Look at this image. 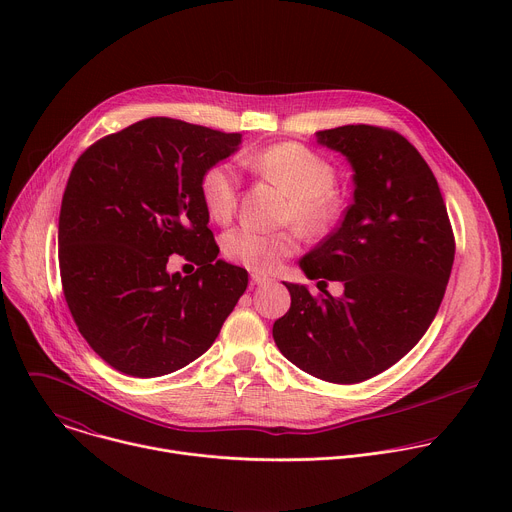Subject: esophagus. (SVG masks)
<instances>
[{
    "mask_svg": "<svg viewBox=\"0 0 512 512\" xmlns=\"http://www.w3.org/2000/svg\"><path fill=\"white\" fill-rule=\"evenodd\" d=\"M251 283L253 285H265V283H269V277L261 275V273H251Z\"/></svg>",
    "mask_w": 512,
    "mask_h": 512,
    "instance_id": "34e87169",
    "label": "esophagus"
}]
</instances>
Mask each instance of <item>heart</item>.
Instances as JSON below:
<instances>
[{"label":"heart","mask_w":512,"mask_h":512,"mask_svg":"<svg viewBox=\"0 0 512 512\" xmlns=\"http://www.w3.org/2000/svg\"><path fill=\"white\" fill-rule=\"evenodd\" d=\"M243 164L289 194L285 221H294L308 235H322L336 225L342 214V198L332 188L336 180L334 168L306 145L296 141L273 143L249 152ZM200 198L214 223H229L239 198L235 168L227 162L206 168L200 178ZM298 245L300 233L296 229L261 233L249 227H237L225 233L223 255L247 269L269 273L285 257L294 255Z\"/></svg>","instance_id":"heart-1"}]
</instances>
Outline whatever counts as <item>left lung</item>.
Wrapping results in <instances>:
<instances>
[{
  "mask_svg": "<svg viewBox=\"0 0 512 512\" xmlns=\"http://www.w3.org/2000/svg\"><path fill=\"white\" fill-rule=\"evenodd\" d=\"M316 137L348 160L354 202L300 267L308 279L342 281L344 294L312 296L306 285L283 281L291 306L275 320L273 340L308 375L352 385L393 367L427 332L456 245L440 186L403 135L344 125Z\"/></svg>",
  "mask_w": 512,
  "mask_h": 512,
  "instance_id": "8db88e82",
  "label": "left lung"
}]
</instances>
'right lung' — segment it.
Instances as JSON below:
<instances>
[{
	"mask_svg": "<svg viewBox=\"0 0 512 512\" xmlns=\"http://www.w3.org/2000/svg\"><path fill=\"white\" fill-rule=\"evenodd\" d=\"M241 133L150 117L111 133L72 168L58 218L68 310L119 373L152 379L204 354L247 289L218 259L200 198L206 168L239 150ZM170 254L194 260L184 278Z\"/></svg>",
	"mask_w": 512,
	"mask_h": 512,
	"instance_id": "add662e5",
	"label": "right lung"
}]
</instances>
